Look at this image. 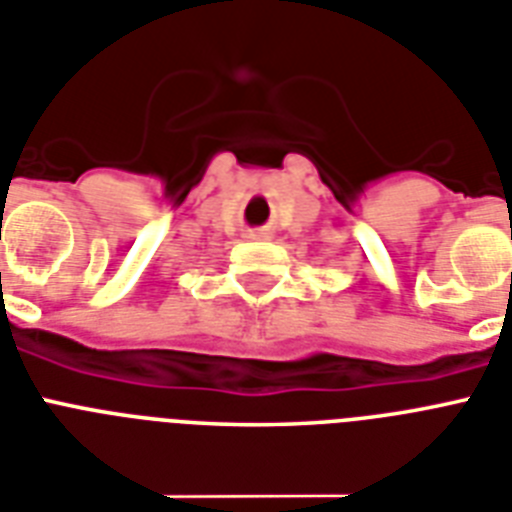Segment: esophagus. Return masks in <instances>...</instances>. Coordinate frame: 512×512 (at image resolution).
I'll list each match as a JSON object with an SVG mask.
<instances>
[{
	"label": "esophagus",
	"mask_w": 512,
	"mask_h": 512,
	"mask_svg": "<svg viewBox=\"0 0 512 512\" xmlns=\"http://www.w3.org/2000/svg\"><path fill=\"white\" fill-rule=\"evenodd\" d=\"M247 239H252V242H265V239H270V231H265V228H255V231H247Z\"/></svg>",
	"instance_id": "esophagus-1"
}]
</instances>
